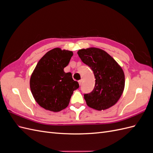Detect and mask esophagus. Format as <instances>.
Masks as SVG:
<instances>
[{"label": "esophagus", "instance_id": "1", "mask_svg": "<svg viewBox=\"0 0 153 153\" xmlns=\"http://www.w3.org/2000/svg\"><path fill=\"white\" fill-rule=\"evenodd\" d=\"M82 82H83V80H82H82H79V81H78V84H79V85H80L82 84Z\"/></svg>", "mask_w": 153, "mask_h": 153}]
</instances>
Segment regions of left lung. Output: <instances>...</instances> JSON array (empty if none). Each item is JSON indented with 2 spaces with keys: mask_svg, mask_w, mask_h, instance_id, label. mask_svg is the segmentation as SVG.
Returning <instances> with one entry per match:
<instances>
[{
  "mask_svg": "<svg viewBox=\"0 0 153 153\" xmlns=\"http://www.w3.org/2000/svg\"><path fill=\"white\" fill-rule=\"evenodd\" d=\"M82 61L89 66L96 78L95 86L84 99L89 107L104 110L116 103L124 89L125 77L122 68L113 57L100 48L91 47L77 52Z\"/></svg>",
  "mask_w": 153,
  "mask_h": 153,
  "instance_id": "obj_1",
  "label": "left lung"
}]
</instances>
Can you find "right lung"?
<instances>
[{
  "instance_id": "right-lung-1",
  "label": "right lung",
  "mask_w": 153,
  "mask_h": 153,
  "mask_svg": "<svg viewBox=\"0 0 153 153\" xmlns=\"http://www.w3.org/2000/svg\"><path fill=\"white\" fill-rule=\"evenodd\" d=\"M73 55L71 51L55 48L37 64L30 76V87L36 101L43 108L55 112L66 108L73 91L79 87L71 73L64 71Z\"/></svg>"
}]
</instances>
